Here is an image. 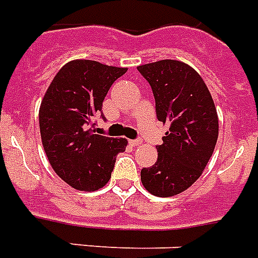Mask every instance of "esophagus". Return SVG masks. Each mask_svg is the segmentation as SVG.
<instances>
[{
  "instance_id": "esophagus-1",
  "label": "esophagus",
  "mask_w": 258,
  "mask_h": 258,
  "mask_svg": "<svg viewBox=\"0 0 258 258\" xmlns=\"http://www.w3.org/2000/svg\"><path fill=\"white\" fill-rule=\"evenodd\" d=\"M141 143H142L141 139H131V141H130V145L131 146H139Z\"/></svg>"
}]
</instances>
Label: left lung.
<instances>
[{
	"instance_id": "1",
	"label": "left lung",
	"mask_w": 258,
	"mask_h": 258,
	"mask_svg": "<svg viewBox=\"0 0 258 258\" xmlns=\"http://www.w3.org/2000/svg\"><path fill=\"white\" fill-rule=\"evenodd\" d=\"M151 86L159 121L169 131L157 146L158 159L141 171L146 190L157 197L184 191L201 176L218 139L216 105L200 75L176 60L138 67Z\"/></svg>"
}]
</instances>
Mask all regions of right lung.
Masks as SVG:
<instances>
[{
    "instance_id": "right-lung-1",
    "label": "right lung",
    "mask_w": 258,
    "mask_h": 258,
    "mask_svg": "<svg viewBox=\"0 0 258 258\" xmlns=\"http://www.w3.org/2000/svg\"><path fill=\"white\" fill-rule=\"evenodd\" d=\"M127 68L92 60L67 62L50 83L40 105V134L52 169L82 191H95L111 178L116 155L127 146L124 138L93 134V117L113 82ZM101 117L105 119L101 113Z\"/></svg>"
}]
</instances>
